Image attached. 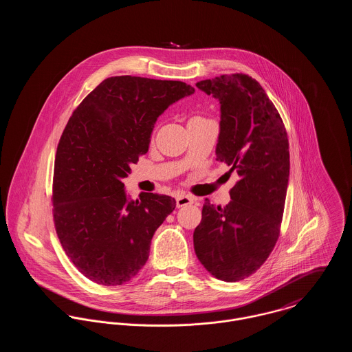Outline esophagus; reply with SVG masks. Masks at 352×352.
<instances>
[{"label": "esophagus", "instance_id": "esophagus-1", "mask_svg": "<svg viewBox=\"0 0 352 352\" xmlns=\"http://www.w3.org/2000/svg\"><path fill=\"white\" fill-rule=\"evenodd\" d=\"M194 201H195L194 197L186 195V194H182V195H177V197H176V204H177V207H184V206L192 204Z\"/></svg>", "mask_w": 352, "mask_h": 352}]
</instances>
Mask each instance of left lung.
Segmentation results:
<instances>
[{
    "mask_svg": "<svg viewBox=\"0 0 352 352\" xmlns=\"http://www.w3.org/2000/svg\"><path fill=\"white\" fill-rule=\"evenodd\" d=\"M219 101L217 160L236 170L229 204L204 201L194 250L217 279L237 282L256 272L279 237L290 154L285 124L261 85L247 74L197 82Z\"/></svg>",
    "mask_w": 352,
    "mask_h": 352,
    "instance_id": "8db88e82",
    "label": "left lung"
}]
</instances>
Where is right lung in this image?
Segmentation results:
<instances>
[{
  "label": "right lung",
  "mask_w": 352,
  "mask_h": 352,
  "mask_svg": "<svg viewBox=\"0 0 352 352\" xmlns=\"http://www.w3.org/2000/svg\"><path fill=\"white\" fill-rule=\"evenodd\" d=\"M194 92L182 81L109 77L69 119L54 164V222L66 254L92 282L123 285L148 261L176 201L153 192L133 201L123 179L149 151L158 116Z\"/></svg>",
  "instance_id": "1"
}]
</instances>
